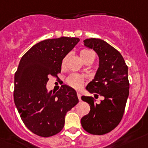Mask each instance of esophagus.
Segmentation results:
<instances>
[{
    "instance_id": "esophagus-1",
    "label": "esophagus",
    "mask_w": 148,
    "mask_h": 148,
    "mask_svg": "<svg viewBox=\"0 0 148 148\" xmlns=\"http://www.w3.org/2000/svg\"><path fill=\"white\" fill-rule=\"evenodd\" d=\"M77 96H78V100H79V101H81V92H77Z\"/></svg>"
}]
</instances>
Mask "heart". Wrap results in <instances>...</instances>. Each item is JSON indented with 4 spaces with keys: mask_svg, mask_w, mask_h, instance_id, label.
<instances>
[{
    "mask_svg": "<svg viewBox=\"0 0 148 148\" xmlns=\"http://www.w3.org/2000/svg\"><path fill=\"white\" fill-rule=\"evenodd\" d=\"M92 55H94V53L91 51H89V50L83 49L80 51V56H81V58L82 60H84L85 59H86V58L89 57V56H90ZM64 62L65 59L62 62V64H64ZM84 80L83 77H81V75H76V74H73V75H71L67 78V84L70 86H73V87L78 89V88L82 86V85L84 84Z\"/></svg>",
    "mask_w": 148,
    "mask_h": 148,
    "instance_id": "heart-1",
    "label": "heart"
}]
</instances>
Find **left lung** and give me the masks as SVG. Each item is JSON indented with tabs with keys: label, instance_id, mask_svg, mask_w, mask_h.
<instances>
[{
	"label": "left lung",
	"instance_id": "1",
	"mask_svg": "<svg viewBox=\"0 0 148 148\" xmlns=\"http://www.w3.org/2000/svg\"><path fill=\"white\" fill-rule=\"evenodd\" d=\"M84 44L99 57L95 76L86 89L95 97L103 96L104 100L97 104L92 97H81L90 106L89 114L81 118V125L89 134L103 135L114 129L123 118L129 95L128 66L120 53L103 40L91 38Z\"/></svg>",
	"mask_w": 148,
	"mask_h": 148
}]
</instances>
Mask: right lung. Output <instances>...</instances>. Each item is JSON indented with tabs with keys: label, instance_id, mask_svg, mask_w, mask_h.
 Returning a JSON list of instances; mask_svg holds the SVG:
<instances>
[{
	"label": "right lung",
	"instance_id": "right-lung-1",
	"mask_svg": "<svg viewBox=\"0 0 148 148\" xmlns=\"http://www.w3.org/2000/svg\"><path fill=\"white\" fill-rule=\"evenodd\" d=\"M79 41L66 36L43 40L20 59L14 75V103L25 126L38 136L49 137L60 132L67 112L78 103L70 86L62 85L52 92L46 84L49 75L58 77L62 60Z\"/></svg>",
	"mask_w": 148,
	"mask_h": 148
}]
</instances>
